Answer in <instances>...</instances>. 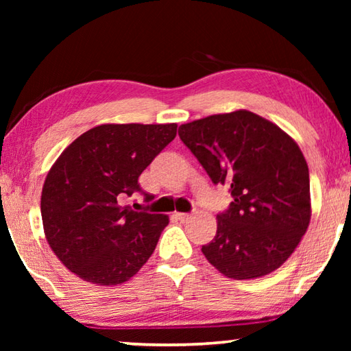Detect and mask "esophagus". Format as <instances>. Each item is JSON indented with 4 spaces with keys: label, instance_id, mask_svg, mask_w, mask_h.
Instances as JSON below:
<instances>
[{
    "label": "esophagus",
    "instance_id": "1",
    "mask_svg": "<svg viewBox=\"0 0 351 351\" xmlns=\"http://www.w3.org/2000/svg\"><path fill=\"white\" fill-rule=\"evenodd\" d=\"M176 218L180 219V221L186 223V221H189L190 218H192V215H190V213H176Z\"/></svg>",
    "mask_w": 351,
    "mask_h": 351
}]
</instances>
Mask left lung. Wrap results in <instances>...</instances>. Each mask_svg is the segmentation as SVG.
I'll list each match as a JSON object with an SVG mask.
<instances>
[{
  "instance_id": "1",
  "label": "left lung",
  "mask_w": 351,
  "mask_h": 351,
  "mask_svg": "<svg viewBox=\"0 0 351 351\" xmlns=\"http://www.w3.org/2000/svg\"><path fill=\"white\" fill-rule=\"evenodd\" d=\"M181 141L234 201L201 251L223 276L258 278L295 251L311 219L310 173L295 141L247 110L182 123Z\"/></svg>"
}]
</instances>
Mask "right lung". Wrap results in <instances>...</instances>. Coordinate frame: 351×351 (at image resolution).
Segmentation results:
<instances>
[{"instance_id": "right-lung-1", "label": "right lung", "mask_w": 351, "mask_h": 351, "mask_svg": "<svg viewBox=\"0 0 351 351\" xmlns=\"http://www.w3.org/2000/svg\"><path fill=\"white\" fill-rule=\"evenodd\" d=\"M176 123H104L80 134L47 171L41 219L58 260L82 280L121 285L150 258L169 217L121 201L176 136ZM145 201L153 195L145 193Z\"/></svg>"}]
</instances>
